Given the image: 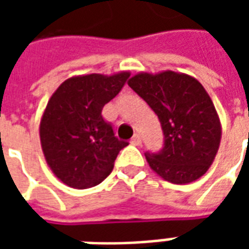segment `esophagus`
Returning <instances> with one entry per match:
<instances>
[{"label":"esophagus","mask_w":249,"mask_h":249,"mask_svg":"<svg viewBox=\"0 0 249 249\" xmlns=\"http://www.w3.org/2000/svg\"><path fill=\"white\" fill-rule=\"evenodd\" d=\"M130 142H132L133 145H140V144H141V136L140 135H135L133 137H132Z\"/></svg>","instance_id":"34e87169"}]
</instances>
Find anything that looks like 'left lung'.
I'll list each match as a JSON object with an SVG mask.
<instances>
[{"mask_svg":"<svg viewBox=\"0 0 249 249\" xmlns=\"http://www.w3.org/2000/svg\"><path fill=\"white\" fill-rule=\"evenodd\" d=\"M160 120L164 146L145 153L146 161L165 181H196L212 165L221 140V124L200 82L185 73L141 71L128 81Z\"/></svg>","mask_w":249,"mask_h":249,"instance_id":"1","label":"left lung"}]
</instances>
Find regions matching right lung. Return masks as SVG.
Listing matches in <instances>:
<instances>
[{
    "instance_id": "right-lung-1",
    "label": "right lung",
    "mask_w": 249,
    "mask_h": 249,
    "mask_svg": "<svg viewBox=\"0 0 249 249\" xmlns=\"http://www.w3.org/2000/svg\"><path fill=\"white\" fill-rule=\"evenodd\" d=\"M128 77L129 71L71 77L49 98L40 123L41 148L52 172L68 187L84 189L101 183L128 145L101 116Z\"/></svg>"
}]
</instances>
